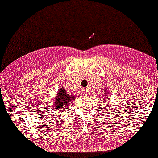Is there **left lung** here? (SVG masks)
Here are the masks:
<instances>
[{"label":"left lung","instance_id":"8db88e82","mask_svg":"<svg viewBox=\"0 0 158 158\" xmlns=\"http://www.w3.org/2000/svg\"><path fill=\"white\" fill-rule=\"evenodd\" d=\"M105 93H104V95H105V100H108V97H109V94H110V91L108 90V89H105V91H104Z\"/></svg>","mask_w":158,"mask_h":158}]
</instances>
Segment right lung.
I'll list each match as a JSON object with an SVG mask.
<instances>
[{"label":"right lung","instance_id":"1","mask_svg":"<svg viewBox=\"0 0 158 158\" xmlns=\"http://www.w3.org/2000/svg\"><path fill=\"white\" fill-rule=\"evenodd\" d=\"M74 95L67 94L66 89L64 87H61L58 89V94L52 101V107L58 112L66 111V110L71 106V103L74 100Z\"/></svg>","mask_w":158,"mask_h":158}]
</instances>
